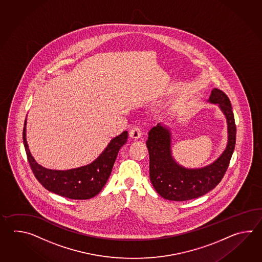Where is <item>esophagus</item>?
<instances>
[{
    "label": "esophagus",
    "instance_id": "34e87169",
    "mask_svg": "<svg viewBox=\"0 0 262 262\" xmlns=\"http://www.w3.org/2000/svg\"><path fill=\"white\" fill-rule=\"evenodd\" d=\"M129 136H130L131 139H139V137L141 136V129L139 128V126H135V127L130 130Z\"/></svg>",
    "mask_w": 262,
    "mask_h": 262
}]
</instances>
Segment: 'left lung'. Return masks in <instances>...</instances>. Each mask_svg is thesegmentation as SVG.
Instances as JSON below:
<instances>
[{
    "instance_id": "8db88e82",
    "label": "left lung",
    "mask_w": 262,
    "mask_h": 262,
    "mask_svg": "<svg viewBox=\"0 0 262 262\" xmlns=\"http://www.w3.org/2000/svg\"><path fill=\"white\" fill-rule=\"evenodd\" d=\"M209 102L218 104L227 118L228 140L226 150L211 165L185 168L171 156L169 130L158 123L150 128L146 141L150 156V180L156 192L168 201L196 199L213 189L228 169L236 143V124L230 100L221 90H212Z\"/></svg>"
}]
</instances>
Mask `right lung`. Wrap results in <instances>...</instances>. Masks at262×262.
Returning <instances> with one entry per match:
<instances>
[{
	"instance_id": "obj_1",
	"label": "right lung",
	"mask_w": 262,
	"mask_h": 262,
	"mask_svg": "<svg viewBox=\"0 0 262 262\" xmlns=\"http://www.w3.org/2000/svg\"><path fill=\"white\" fill-rule=\"evenodd\" d=\"M23 137L30 167L35 178L46 189L71 200H88L100 193L105 186L118 152L127 141L128 132L124 131L112 139L100 156L89 165L68 170L49 169L35 162L26 140V120Z\"/></svg>"
}]
</instances>
